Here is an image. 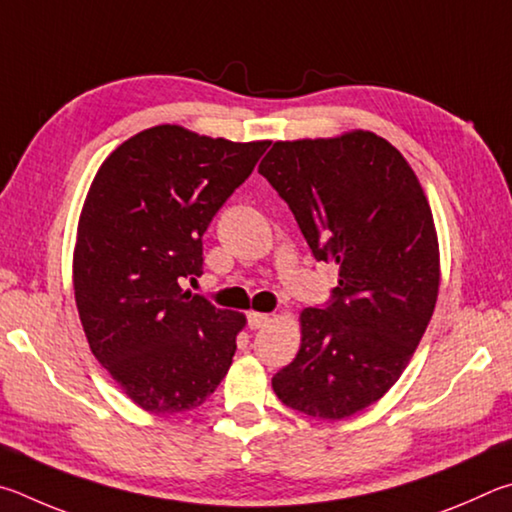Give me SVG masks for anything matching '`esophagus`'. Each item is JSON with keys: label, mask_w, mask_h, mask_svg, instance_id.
<instances>
[{"label": "esophagus", "mask_w": 512, "mask_h": 512, "mask_svg": "<svg viewBox=\"0 0 512 512\" xmlns=\"http://www.w3.org/2000/svg\"><path fill=\"white\" fill-rule=\"evenodd\" d=\"M270 324V315H265V312H249L247 315V326L251 330H261Z\"/></svg>", "instance_id": "obj_1"}]
</instances>
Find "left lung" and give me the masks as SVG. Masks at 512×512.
Wrapping results in <instances>:
<instances>
[{
	"label": "left lung",
	"instance_id": "1",
	"mask_svg": "<svg viewBox=\"0 0 512 512\" xmlns=\"http://www.w3.org/2000/svg\"><path fill=\"white\" fill-rule=\"evenodd\" d=\"M290 206L317 261L339 267L326 306L301 312V348L272 378L283 405L342 420L405 371L438 297L429 202L387 139L355 130L276 141L258 166Z\"/></svg>",
	"mask_w": 512,
	"mask_h": 512
}]
</instances>
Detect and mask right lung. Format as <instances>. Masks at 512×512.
Instances as JSON below:
<instances>
[{"label": "right lung", "mask_w": 512, "mask_h": 512, "mask_svg": "<svg viewBox=\"0 0 512 512\" xmlns=\"http://www.w3.org/2000/svg\"><path fill=\"white\" fill-rule=\"evenodd\" d=\"M270 141L236 143L157 125L98 168L80 213L74 290L89 348L141 409L175 416L218 389L245 315L182 281L202 274V236Z\"/></svg>", "instance_id": "add662e5"}]
</instances>
